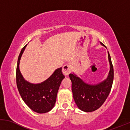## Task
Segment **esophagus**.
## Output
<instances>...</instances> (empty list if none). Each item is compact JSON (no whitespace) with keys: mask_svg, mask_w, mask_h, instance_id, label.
<instances>
[{"mask_svg":"<svg viewBox=\"0 0 130 130\" xmlns=\"http://www.w3.org/2000/svg\"><path fill=\"white\" fill-rule=\"evenodd\" d=\"M71 71H72V68H71V65L70 64H66L63 67L62 72L66 76L68 75L71 72Z\"/></svg>","mask_w":130,"mask_h":130,"instance_id":"esophagus-1","label":"esophagus"}]
</instances>
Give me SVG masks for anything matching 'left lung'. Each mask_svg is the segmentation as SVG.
Segmentation results:
<instances>
[{
	"mask_svg": "<svg viewBox=\"0 0 130 130\" xmlns=\"http://www.w3.org/2000/svg\"><path fill=\"white\" fill-rule=\"evenodd\" d=\"M101 43L104 46H106ZM108 59L110 64L108 76L107 79L96 85L86 84L76 75L70 74L72 82V91L74 101L81 110L85 112H92L99 108L104 103L110 92L114 79V68L110 55Z\"/></svg>",
	"mask_w": 130,
	"mask_h": 130,
	"instance_id": "left-lung-1",
	"label": "left lung"
}]
</instances>
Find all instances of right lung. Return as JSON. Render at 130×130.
I'll return each mask as SVG.
<instances>
[{
    "mask_svg": "<svg viewBox=\"0 0 130 130\" xmlns=\"http://www.w3.org/2000/svg\"><path fill=\"white\" fill-rule=\"evenodd\" d=\"M25 46L22 49L16 67V85L23 101L35 112L42 114L54 108L59 86L65 76L62 68L56 69L52 75L43 83L33 84L25 81L19 70V62Z\"/></svg>",
    "mask_w": 130,
    "mask_h": 130,
    "instance_id": "1",
    "label": "right lung"
}]
</instances>
